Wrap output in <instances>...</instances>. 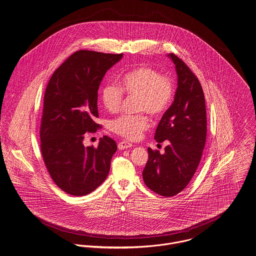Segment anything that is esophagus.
<instances>
[{"label":"esophagus","instance_id":"esophagus-1","mask_svg":"<svg viewBox=\"0 0 256 256\" xmlns=\"http://www.w3.org/2000/svg\"><path fill=\"white\" fill-rule=\"evenodd\" d=\"M118 148L119 150H125V148H132V144L131 142H125V140H122L120 142H118Z\"/></svg>","mask_w":256,"mask_h":256}]
</instances>
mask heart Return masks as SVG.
Segmentation results:
<instances>
[{"label":"heart","instance_id":"b5f03b06","mask_svg":"<svg viewBox=\"0 0 256 256\" xmlns=\"http://www.w3.org/2000/svg\"><path fill=\"white\" fill-rule=\"evenodd\" d=\"M122 92L127 96H137L138 112L160 117L168 110L172 102L174 87L170 77L162 75L158 70L148 66H139L120 75L119 87L108 82L100 88V100L106 110L116 112L123 100ZM148 126V119L144 114L121 116L110 123L112 132L131 140L140 139Z\"/></svg>","mask_w":256,"mask_h":256}]
</instances>
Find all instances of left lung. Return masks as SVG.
Returning a JSON list of instances; mask_svg holds the SVG:
<instances>
[{
  "label": "left lung",
  "instance_id": "8db88e82",
  "mask_svg": "<svg viewBox=\"0 0 256 256\" xmlns=\"http://www.w3.org/2000/svg\"><path fill=\"white\" fill-rule=\"evenodd\" d=\"M178 87L174 102L156 128L158 142L169 140L164 154L148 148V160L142 170L144 184L163 196L182 192L192 178L206 140V108L202 85L186 64L174 54Z\"/></svg>",
  "mask_w": 256,
  "mask_h": 256
}]
</instances>
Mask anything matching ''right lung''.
I'll list each match as a JSON object with an SVG mask.
<instances>
[{
    "mask_svg": "<svg viewBox=\"0 0 256 256\" xmlns=\"http://www.w3.org/2000/svg\"><path fill=\"white\" fill-rule=\"evenodd\" d=\"M123 54H104L81 50L54 72L44 96L40 127L41 152L46 169L64 192L86 196L108 177L114 140L104 136L96 148L83 144L84 134L96 132L100 125L98 90L112 66Z\"/></svg>",
    "mask_w": 256,
    "mask_h": 256,
    "instance_id": "obj_1",
    "label": "right lung"
}]
</instances>
